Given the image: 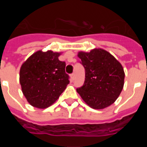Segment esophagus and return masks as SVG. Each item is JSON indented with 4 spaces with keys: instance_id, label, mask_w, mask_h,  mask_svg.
Here are the masks:
<instances>
[{
    "instance_id": "esophagus-1",
    "label": "esophagus",
    "mask_w": 147,
    "mask_h": 147,
    "mask_svg": "<svg viewBox=\"0 0 147 147\" xmlns=\"http://www.w3.org/2000/svg\"><path fill=\"white\" fill-rule=\"evenodd\" d=\"M71 80H72V81H74V80H75V74H71Z\"/></svg>"
}]
</instances>
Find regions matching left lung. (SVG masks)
I'll list each match as a JSON object with an SVG mask.
<instances>
[{"instance_id": "1", "label": "left lung", "mask_w": 147, "mask_h": 147, "mask_svg": "<svg viewBox=\"0 0 147 147\" xmlns=\"http://www.w3.org/2000/svg\"><path fill=\"white\" fill-rule=\"evenodd\" d=\"M78 57L85 70L84 85L76 89L81 98L93 109L101 110L113 104L124 84V68L111 54L102 49L80 51Z\"/></svg>"}]
</instances>
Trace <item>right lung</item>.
<instances>
[{
    "mask_svg": "<svg viewBox=\"0 0 147 147\" xmlns=\"http://www.w3.org/2000/svg\"><path fill=\"white\" fill-rule=\"evenodd\" d=\"M61 52L37 51L22 64L20 83L30 105L39 109L50 107L69 84L65 63L59 60Z\"/></svg>",
    "mask_w": 147,
    "mask_h": 147,
    "instance_id": "1",
    "label": "right lung"
}]
</instances>
